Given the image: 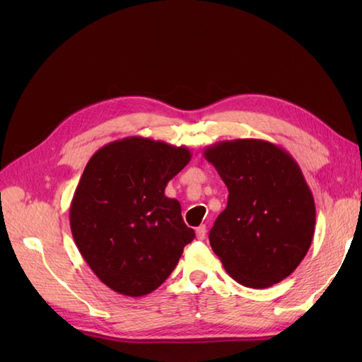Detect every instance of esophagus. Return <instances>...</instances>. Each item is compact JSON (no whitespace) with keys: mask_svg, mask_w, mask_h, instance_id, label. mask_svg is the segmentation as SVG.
<instances>
[{"mask_svg":"<svg viewBox=\"0 0 362 362\" xmlns=\"http://www.w3.org/2000/svg\"><path fill=\"white\" fill-rule=\"evenodd\" d=\"M205 234H206L205 225H201V226L196 228V238H198V240H204V238H205Z\"/></svg>","mask_w":362,"mask_h":362,"instance_id":"esophagus-1","label":"esophagus"}]
</instances>
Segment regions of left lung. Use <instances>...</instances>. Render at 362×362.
<instances>
[{
  "label": "left lung",
  "mask_w": 362,
  "mask_h": 362,
  "mask_svg": "<svg viewBox=\"0 0 362 362\" xmlns=\"http://www.w3.org/2000/svg\"><path fill=\"white\" fill-rule=\"evenodd\" d=\"M228 187L210 245L228 275L249 288L286 279L308 252L315 205L299 164L259 139L218 141L204 151Z\"/></svg>",
  "instance_id": "1"
}]
</instances>
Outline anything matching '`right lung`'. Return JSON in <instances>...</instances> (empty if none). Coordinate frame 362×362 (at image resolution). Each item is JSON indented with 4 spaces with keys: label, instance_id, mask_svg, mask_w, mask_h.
I'll return each instance as SVG.
<instances>
[{
    "label": "right lung",
    "instance_id": "add662e5",
    "mask_svg": "<svg viewBox=\"0 0 362 362\" xmlns=\"http://www.w3.org/2000/svg\"><path fill=\"white\" fill-rule=\"evenodd\" d=\"M190 158L185 146L133 136L98 149L87 163L69 208L71 231L108 288L140 298L178 264L194 231L164 189Z\"/></svg>",
    "mask_w": 362,
    "mask_h": 362
}]
</instances>
